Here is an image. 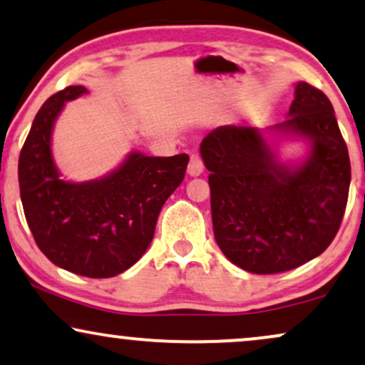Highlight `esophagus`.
Instances as JSON below:
<instances>
[{"instance_id":"1","label":"esophagus","mask_w":365,"mask_h":365,"mask_svg":"<svg viewBox=\"0 0 365 365\" xmlns=\"http://www.w3.org/2000/svg\"><path fill=\"white\" fill-rule=\"evenodd\" d=\"M204 161H202V156L198 153L190 155V163H188V175L190 177H198L202 172H204Z\"/></svg>"}]
</instances>
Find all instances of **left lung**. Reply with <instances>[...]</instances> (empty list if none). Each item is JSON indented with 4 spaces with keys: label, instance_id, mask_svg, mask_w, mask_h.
I'll list each match as a JSON object with an SVG mask.
<instances>
[{
    "label": "left lung",
    "instance_id": "8db88e82",
    "mask_svg": "<svg viewBox=\"0 0 365 365\" xmlns=\"http://www.w3.org/2000/svg\"><path fill=\"white\" fill-rule=\"evenodd\" d=\"M276 128L312 141L305 163L279 165L256 128L220 126L200 145L215 241L230 262L255 274L283 273L320 256L349 198L347 145L324 92L298 82L289 119Z\"/></svg>",
    "mask_w": 365,
    "mask_h": 365
}]
</instances>
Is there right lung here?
<instances>
[{
  "label": "right lung",
  "mask_w": 365,
  "mask_h": 365,
  "mask_svg": "<svg viewBox=\"0 0 365 365\" xmlns=\"http://www.w3.org/2000/svg\"><path fill=\"white\" fill-rule=\"evenodd\" d=\"M86 92L84 86H68L45 101L21 148L18 182L40 251L71 273L113 278L148 249L161 207L185 177L188 155L131 153L101 180H62L50 151L52 128L63 103Z\"/></svg>",
  "instance_id": "add662e5"
}]
</instances>
